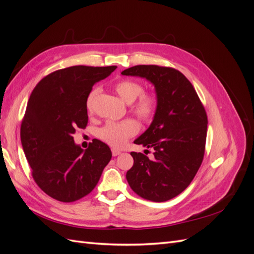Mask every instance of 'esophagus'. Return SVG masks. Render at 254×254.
Here are the masks:
<instances>
[{"label": "esophagus", "instance_id": "34e87169", "mask_svg": "<svg viewBox=\"0 0 254 254\" xmlns=\"http://www.w3.org/2000/svg\"><path fill=\"white\" fill-rule=\"evenodd\" d=\"M111 150H112V156H113V157H117V156H119L120 153H121V151H120V150H118V149H114V148H112Z\"/></svg>", "mask_w": 254, "mask_h": 254}]
</instances>
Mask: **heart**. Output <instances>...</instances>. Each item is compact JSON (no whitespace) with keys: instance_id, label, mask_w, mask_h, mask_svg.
<instances>
[{"instance_id":"heart-1","label":"heart","mask_w":254,"mask_h":254,"mask_svg":"<svg viewBox=\"0 0 254 254\" xmlns=\"http://www.w3.org/2000/svg\"><path fill=\"white\" fill-rule=\"evenodd\" d=\"M115 91L120 97L127 104H132L131 110L142 121H149L157 109V98L151 92H143V86L137 81L123 79L115 83ZM99 94V89L94 88L87 98V109L91 110L94 101ZM139 124L132 119L122 122H107L98 130V137L108 143L112 147L121 148L128 139L139 132Z\"/></svg>"}]
</instances>
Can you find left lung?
Instances as JSON below:
<instances>
[{"instance_id":"1","label":"left lung","mask_w":254,"mask_h":254,"mask_svg":"<svg viewBox=\"0 0 254 254\" xmlns=\"http://www.w3.org/2000/svg\"><path fill=\"white\" fill-rule=\"evenodd\" d=\"M155 86L157 109L150 126L134 144L152 148L153 159L132 151L133 165L126 174L130 188L144 199L163 202L178 196L200 167L207 118L189 79L178 70L159 65H134L122 72Z\"/></svg>"}]
</instances>
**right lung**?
Returning <instances> with one entry per match:
<instances>
[{"label":"right lung","instance_id":"obj_1","mask_svg":"<svg viewBox=\"0 0 254 254\" xmlns=\"http://www.w3.org/2000/svg\"><path fill=\"white\" fill-rule=\"evenodd\" d=\"M117 68L74 65L39 81L21 124V143L35 182L45 194L73 202L91 193L111 160L109 146L94 139L87 149L74 142L88 124L87 98L95 82Z\"/></svg>","mask_w":254,"mask_h":254}]
</instances>
